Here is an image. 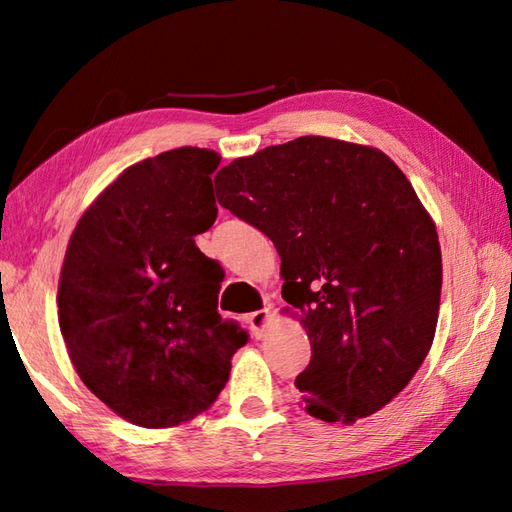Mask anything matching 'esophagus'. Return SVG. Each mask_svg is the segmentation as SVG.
Segmentation results:
<instances>
[{
    "label": "esophagus",
    "mask_w": 512,
    "mask_h": 512,
    "mask_svg": "<svg viewBox=\"0 0 512 512\" xmlns=\"http://www.w3.org/2000/svg\"><path fill=\"white\" fill-rule=\"evenodd\" d=\"M268 321H270V310L264 308V310H257L253 314H248L246 317V323L250 325V330H253V334L257 336H264L266 328H268Z\"/></svg>",
    "instance_id": "obj_1"
}]
</instances>
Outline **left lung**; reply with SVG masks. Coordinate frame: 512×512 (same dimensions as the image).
<instances>
[{"label": "left lung", "mask_w": 512, "mask_h": 512, "mask_svg": "<svg viewBox=\"0 0 512 512\" xmlns=\"http://www.w3.org/2000/svg\"><path fill=\"white\" fill-rule=\"evenodd\" d=\"M217 202L273 239L284 297L312 356L295 385L310 416L354 422L396 398L436 334V224L383 151L325 136L237 158Z\"/></svg>", "instance_id": "obj_1"}]
</instances>
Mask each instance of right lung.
I'll return each mask as SVG.
<instances>
[{"label": "right lung", "instance_id": "obj_1", "mask_svg": "<svg viewBox=\"0 0 512 512\" xmlns=\"http://www.w3.org/2000/svg\"><path fill=\"white\" fill-rule=\"evenodd\" d=\"M220 156L180 147L125 169L76 224L59 325L92 394L138 427L209 409L248 332L217 312L224 273L195 246L217 217Z\"/></svg>", "mask_w": 512, "mask_h": 512}]
</instances>
